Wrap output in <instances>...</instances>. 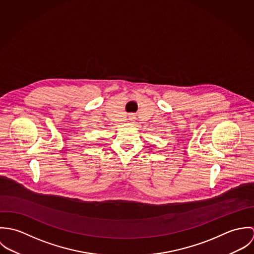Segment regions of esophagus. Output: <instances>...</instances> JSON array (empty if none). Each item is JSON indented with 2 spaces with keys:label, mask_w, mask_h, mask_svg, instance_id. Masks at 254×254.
<instances>
[{
  "label": "esophagus",
  "mask_w": 254,
  "mask_h": 254,
  "mask_svg": "<svg viewBox=\"0 0 254 254\" xmlns=\"http://www.w3.org/2000/svg\"><path fill=\"white\" fill-rule=\"evenodd\" d=\"M133 118H134V117H132V116H130V118H129V119H130V120H133Z\"/></svg>",
  "instance_id": "34e87169"
}]
</instances>
